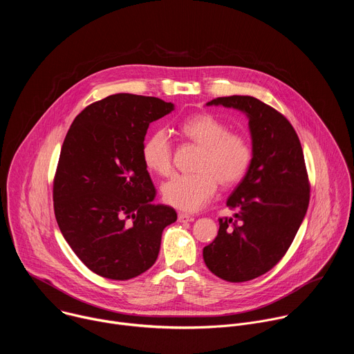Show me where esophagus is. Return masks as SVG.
<instances>
[{"label": "esophagus", "mask_w": 354, "mask_h": 354, "mask_svg": "<svg viewBox=\"0 0 354 354\" xmlns=\"http://www.w3.org/2000/svg\"><path fill=\"white\" fill-rule=\"evenodd\" d=\"M178 220L180 223H186V221H194V217L190 216V214H186V213H179L178 214Z\"/></svg>", "instance_id": "1"}]
</instances>
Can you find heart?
I'll return each instance as SVG.
<instances>
[{
    "mask_svg": "<svg viewBox=\"0 0 354 354\" xmlns=\"http://www.w3.org/2000/svg\"><path fill=\"white\" fill-rule=\"evenodd\" d=\"M179 131L200 147L194 162L196 172L172 176L162 185V198L176 209L197 212L213 198L218 183L228 187L243 179L254 160V148L243 134L230 131L224 122L209 113L185 119ZM141 153L149 171L161 176L172 172L174 145L167 130L151 133Z\"/></svg>",
    "mask_w": 354,
    "mask_h": 354,
    "instance_id": "obj_1",
    "label": "heart"
}]
</instances>
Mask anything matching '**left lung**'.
Wrapping results in <instances>:
<instances>
[{
    "label": "left lung",
    "mask_w": 354,
    "mask_h": 354,
    "mask_svg": "<svg viewBox=\"0 0 354 354\" xmlns=\"http://www.w3.org/2000/svg\"><path fill=\"white\" fill-rule=\"evenodd\" d=\"M207 105L239 109L249 118L254 160L227 200L234 218H220L205 246L206 266L217 277L242 283L273 269L288 250L310 205V179L299 138L274 108L254 96L216 97Z\"/></svg>",
    "instance_id": "1"
}]
</instances>
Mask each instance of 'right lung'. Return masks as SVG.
Wrapping results in <instances>:
<instances>
[{"instance_id":"obj_1","label":"right lung","mask_w":354,"mask_h":354,"mask_svg":"<svg viewBox=\"0 0 354 354\" xmlns=\"http://www.w3.org/2000/svg\"><path fill=\"white\" fill-rule=\"evenodd\" d=\"M174 111L154 96L116 93L88 105L64 138L53 180L59 228L93 273L129 280L153 266L176 212L153 205L142 160L151 122Z\"/></svg>"}]
</instances>
